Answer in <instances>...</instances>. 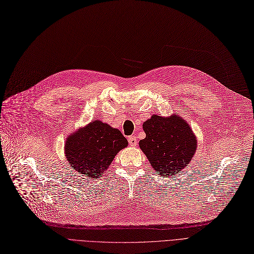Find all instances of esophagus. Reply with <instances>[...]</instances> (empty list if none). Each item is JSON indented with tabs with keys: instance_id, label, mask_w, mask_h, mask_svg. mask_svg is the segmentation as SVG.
Returning <instances> with one entry per match:
<instances>
[{
	"instance_id": "obj_1",
	"label": "esophagus",
	"mask_w": 254,
	"mask_h": 254,
	"mask_svg": "<svg viewBox=\"0 0 254 254\" xmlns=\"http://www.w3.org/2000/svg\"><path fill=\"white\" fill-rule=\"evenodd\" d=\"M127 140H128V143L130 146H135L137 144V138L135 136L127 137Z\"/></svg>"
}]
</instances>
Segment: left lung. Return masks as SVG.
<instances>
[{"label":"left lung","mask_w":254,"mask_h":254,"mask_svg":"<svg viewBox=\"0 0 254 254\" xmlns=\"http://www.w3.org/2000/svg\"><path fill=\"white\" fill-rule=\"evenodd\" d=\"M142 127L145 138L139 146L155 172L168 178L185 170L198 146L189 122L178 113L167 117L152 115Z\"/></svg>","instance_id":"obj_1"}]
</instances>
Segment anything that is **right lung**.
I'll use <instances>...</instances> for the list:
<instances>
[{"instance_id":"add662e5","label":"right lung","mask_w":254,"mask_h":254,"mask_svg":"<svg viewBox=\"0 0 254 254\" xmlns=\"http://www.w3.org/2000/svg\"><path fill=\"white\" fill-rule=\"evenodd\" d=\"M64 156L73 170L87 178H99L111 165L119 151L128 145L119 129L100 120L68 135Z\"/></svg>"}]
</instances>
